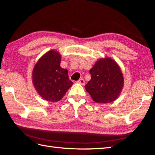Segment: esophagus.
I'll list each match as a JSON object with an SVG mask.
<instances>
[{
  "mask_svg": "<svg viewBox=\"0 0 155 155\" xmlns=\"http://www.w3.org/2000/svg\"><path fill=\"white\" fill-rule=\"evenodd\" d=\"M77 83H80L81 85H85V81H84L83 78H80L79 80L77 81Z\"/></svg>",
  "mask_w": 155,
  "mask_h": 155,
  "instance_id": "34e87169",
  "label": "esophagus"
}]
</instances>
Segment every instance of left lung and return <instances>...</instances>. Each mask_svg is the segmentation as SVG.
Here are the masks:
<instances>
[{
    "instance_id": "obj_1",
    "label": "left lung",
    "mask_w": 155,
    "mask_h": 155,
    "mask_svg": "<svg viewBox=\"0 0 155 155\" xmlns=\"http://www.w3.org/2000/svg\"><path fill=\"white\" fill-rule=\"evenodd\" d=\"M91 80L86 91L98 103H111L121 92L124 78L119 65L111 58L99 59L90 70Z\"/></svg>"
}]
</instances>
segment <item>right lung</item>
<instances>
[{"mask_svg": "<svg viewBox=\"0 0 155 155\" xmlns=\"http://www.w3.org/2000/svg\"><path fill=\"white\" fill-rule=\"evenodd\" d=\"M61 55L50 51L39 59L33 71V83L38 93L47 101L61 100L73 83L68 70L60 66Z\"/></svg>", "mask_w": 155, "mask_h": 155, "instance_id": "add662e5", "label": "right lung"}]
</instances>
